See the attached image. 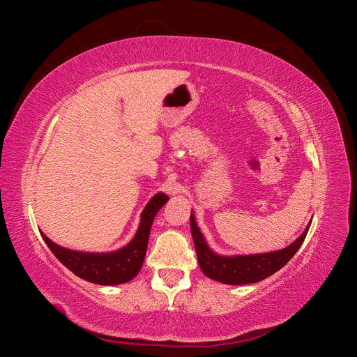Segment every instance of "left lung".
Returning <instances> with one entry per match:
<instances>
[{
    "label": "left lung",
    "instance_id": "left-lung-1",
    "mask_svg": "<svg viewBox=\"0 0 357 357\" xmlns=\"http://www.w3.org/2000/svg\"><path fill=\"white\" fill-rule=\"evenodd\" d=\"M310 225L294 243L282 248V250L257 255L222 256L214 253L208 247L195 222V215H193V213L190 214V232L193 236V243H195L199 268L208 278L225 284L257 283L277 273L299 250V247L305 240Z\"/></svg>",
    "mask_w": 357,
    "mask_h": 357
}]
</instances>
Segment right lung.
<instances>
[{"label":"right lung","instance_id":"1","mask_svg":"<svg viewBox=\"0 0 357 357\" xmlns=\"http://www.w3.org/2000/svg\"><path fill=\"white\" fill-rule=\"evenodd\" d=\"M168 197L165 193H156L146 205L142 213V220L134 238L125 247L109 253H88L70 250L61 247L56 243L49 240L41 232L43 240L47 244L52 253L58 257V261L66 265L71 273L77 277L101 286H116L132 280L143 266L144 256L147 250L149 235L155 215L164 207Z\"/></svg>","mask_w":357,"mask_h":357}]
</instances>
